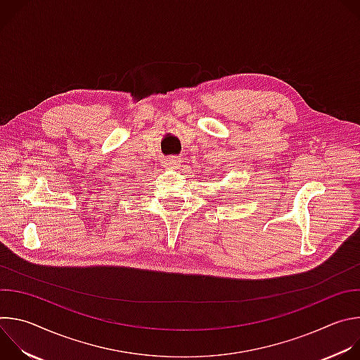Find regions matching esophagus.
Wrapping results in <instances>:
<instances>
[{"label": "esophagus", "instance_id": "obj_1", "mask_svg": "<svg viewBox=\"0 0 360 360\" xmlns=\"http://www.w3.org/2000/svg\"><path fill=\"white\" fill-rule=\"evenodd\" d=\"M181 161L178 160V157H167L165 160H164V165L167 167V168H178L181 164H179Z\"/></svg>", "mask_w": 360, "mask_h": 360}]
</instances>
